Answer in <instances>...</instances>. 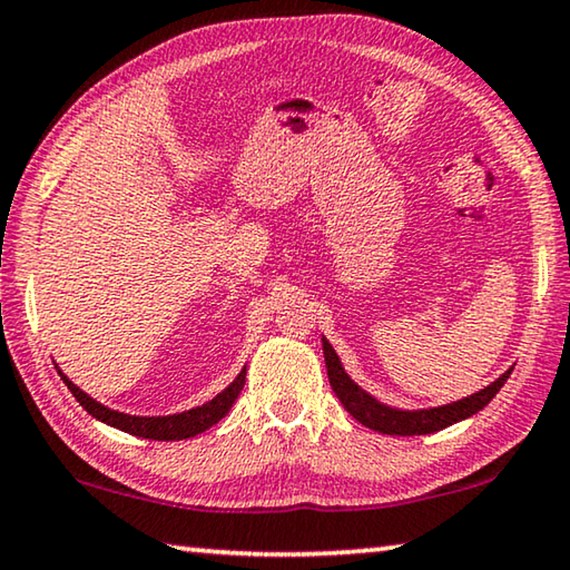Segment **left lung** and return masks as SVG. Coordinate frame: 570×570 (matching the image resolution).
Listing matches in <instances>:
<instances>
[{"label": "left lung", "instance_id": "8db88e82", "mask_svg": "<svg viewBox=\"0 0 570 570\" xmlns=\"http://www.w3.org/2000/svg\"><path fill=\"white\" fill-rule=\"evenodd\" d=\"M322 346H324V362H326V374H330V384L336 397L344 404V410L352 414L356 422H362L364 428L377 430L382 435H430V432L445 430L450 424H455L460 420H468L472 414L480 412L485 404L495 397L500 387L508 382L510 366L508 372L500 374V377L488 384L485 390H480L475 394H470L465 400L442 404V407H430V410H394L387 407L372 397L370 392H364L360 384H354L350 374L344 372V366L340 362V356L332 350V344L322 336Z\"/></svg>", "mask_w": 570, "mask_h": 570}]
</instances>
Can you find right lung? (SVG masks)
Masks as SVG:
<instances>
[{"label":"right lung","mask_w":570,"mask_h":570,"mask_svg":"<svg viewBox=\"0 0 570 570\" xmlns=\"http://www.w3.org/2000/svg\"><path fill=\"white\" fill-rule=\"evenodd\" d=\"M62 380L67 384V390L75 394V400L80 402L95 420L110 424V428H118L122 432H130V435H135V438H146V440H188V438L200 435V432H206L210 424H216L218 420L226 417L228 410L234 407L238 392L244 390L246 366L240 370L238 377L230 382L224 392L216 394L210 402L200 404V407H193L188 412L166 414V417H135V414L110 410V407H105V404H100L98 400H92L90 394H85L80 387H77V384L67 380L65 374H62Z\"/></svg>","instance_id":"right-lung-1"}]
</instances>
